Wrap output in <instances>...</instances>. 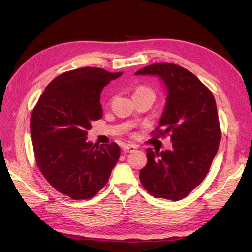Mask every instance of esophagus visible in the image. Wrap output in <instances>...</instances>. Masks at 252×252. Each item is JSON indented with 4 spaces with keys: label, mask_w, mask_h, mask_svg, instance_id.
<instances>
[{
    "label": "esophagus",
    "mask_w": 252,
    "mask_h": 252,
    "mask_svg": "<svg viewBox=\"0 0 252 252\" xmlns=\"http://www.w3.org/2000/svg\"><path fill=\"white\" fill-rule=\"evenodd\" d=\"M136 149H137V147H136V146H134V145H126V146H125V147L123 148L124 152H126V153L134 152Z\"/></svg>",
    "instance_id": "esophagus-1"
}]
</instances>
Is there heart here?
<instances>
[{
  "instance_id": "heart-1",
  "label": "heart",
  "mask_w": 252,
  "mask_h": 252,
  "mask_svg": "<svg viewBox=\"0 0 252 252\" xmlns=\"http://www.w3.org/2000/svg\"><path fill=\"white\" fill-rule=\"evenodd\" d=\"M135 93H153V92H152L150 89H148V88L140 87V88H138V89L136 90Z\"/></svg>"
}]
</instances>
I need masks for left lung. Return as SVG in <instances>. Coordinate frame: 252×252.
<instances>
[{
    "mask_svg": "<svg viewBox=\"0 0 252 252\" xmlns=\"http://www.w3.org/2000/svg\"><path fill=\"white\" fill-rule=\"evenodd\" d=\"M135 75L159 78L165 88L164 109L156 127L170 135L173 149H147V164L140 170L143 187L156 198L183 199L206 177L220 141L216 100L192 72L171 63H156Z\"/></svg>",
    "mask_w": 252,
    "mask_h": 252,
    "instance_id": "obj_1",
    "label": "left lung"
}]
</instances>
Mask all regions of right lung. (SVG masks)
I'll list each match as a JSON object with an SVG mask.
<instances>
[{
  "instance_id": "obj_1",
  "label": "right lung",
  "mask_w": 252,
  "mask_h": 252,
  "mask_svg": "<svg viewBox=\"0 0 252 252\" xmlns=\"http://www.w3.org/2000/svg\"><path fill=\"white\" fill-rule=\"evenodd\" d=\"M123 72L83 67L64 72L46 87L31 118L36 164L58 192L72 199L94 197L119 159L116 143L88 141L92 123L102 118L103 88Z\"/></svg>"
}]
</instances>
